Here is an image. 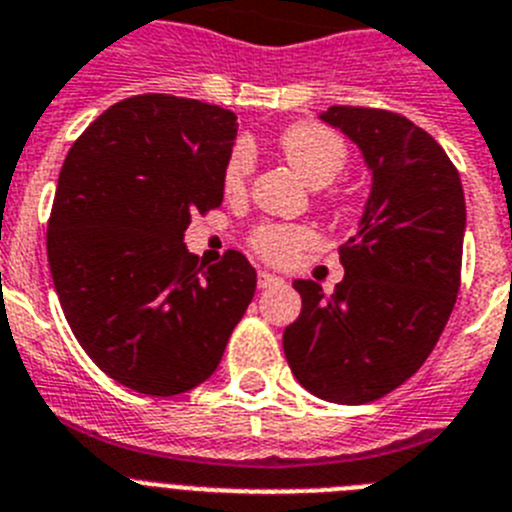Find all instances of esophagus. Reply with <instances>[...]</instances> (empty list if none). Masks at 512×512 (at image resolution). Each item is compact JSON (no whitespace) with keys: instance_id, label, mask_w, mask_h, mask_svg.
<instances>
[{"instance_id":"34e87169","label":"esophagus","mask_w":512,"mask_h":512,"mask_svg":"<svg viewBox=\"0 0 512 512\" xmlns=\"http://www.w3.org/2000/svg\"><path fill=\"white\" fill-rule=\"evenodd\" d=\"M278 283H283L281 278H278V275H273V273H268V270H260V273H257V286H260V288L278 286Z\"/></svg>"}]
</instances>
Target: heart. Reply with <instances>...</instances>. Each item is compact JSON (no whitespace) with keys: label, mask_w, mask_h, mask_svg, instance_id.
Listing matches in <instances>:
<instances>
[{"label":"heart","mask_w":512,"mask_h":512,"mask_svg":"<svg viewBox=\"0 0 512 512\" xmlns=\"http://www.w3.org/2000/svg\"><path fill=\"white\" fill-rule=\"evenodd\" d=\"M278 149L291 164L296 175L311 185V188H324L342 175L348 164V146L330 128L319 123H293L278 136ZM252 170H255V154L252 146L239 141L229 151L224 164V193L242 195L247 190ZM314 242V234L306 226H286V224H262L252 234V247L260 257H265L273 265H288L296 260L304 247Z\"/></svg>","instance_id":"heart-1"}]
</instances>
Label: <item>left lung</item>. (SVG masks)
I'll use <instances>...</instances> for the list:
<instances>
[{"label": "left lung", "instance_id": "8db88e82", "mask_svg": "<svg viewBox=\"0 0 512 512\" xmlns=\"http://www.w3.org/2000/svg\"><path fill=\"white\" fill-rule=\"evenodd\" d=\"M371 170V195L340 247L345 278L330 299L293 281L301 314L283 332L293 376L314 397L366 404L384 397L433 353L461 283L466 203L441 144L404 115L332 105Z\"/></svg>", "mask_w": 512, "mask_h": 512}]
</instances>
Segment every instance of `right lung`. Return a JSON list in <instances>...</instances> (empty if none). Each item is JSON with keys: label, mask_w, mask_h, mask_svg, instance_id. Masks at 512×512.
I'll return each instance as SVG.
<instances>
[{"label": "right lung", "mask_w": 512, "mask_h": 512, "mask_svg": "<svg viewBox=\"0 0 512 512\" xmlns=\"http://www.w3.org/2000/svg\"><path fill=\"white\" fill-rule=\"evenodd\" d=\"M234 139L231 110L136 95L90 123L61 167L48 265L64 317L100 371L149 397L203 384L255 296L242 252L203 270L182 242L190 213L224 201Z\"/></svg>", "instance_id": "add662e5"}]
</instances>
